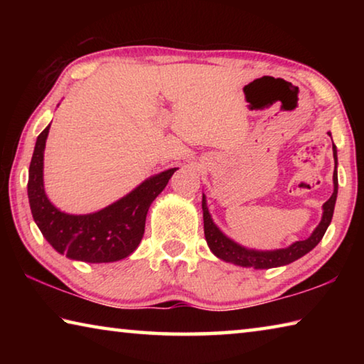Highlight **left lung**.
<instances>
[{
    "label": "left lung",
    "mask_w": 364,
    "mask_h": 364,
    "mask_svg": "<svg viewBox=\"0 0 364 364\" xmlns=\"http://www.w3.org/2000/svg\"><path fill=\"white\" fill-rule=\"evenodd\" d=\"M331 136V133H329ZM332 152H334V175H332V183H334V193L328 200L323 204V217L319 225L313 230V232L308 236L305 241H295L294 244L284 249H274V250H257L249 249L244 245L232 241L226 234L215 225L212 220V215L208 212L207 207V197L202 194V212H204V234L208 249L213 252V255L223 260L226 263L237 264L242 268H254V269H268V268H278L284 267V264L292 263L299 260L300 257L306 255L311 249H315L321 241L326 230L331 225L332 215H334V207L337 200V189H338V180H337V147L332 143Z\"/></svg>",
    "instance_id": "left-lung-1"
}]
</instances>
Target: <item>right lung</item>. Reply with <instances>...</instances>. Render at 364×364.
I'll return each instance as SVG.
<instances>
[{
    "label": "right lung",
    "mask_w": 364,
    "mask_h": 364,
    "mask_svg": "<svg viewBox=\"0 0 364 364\" xmlns=\"http://www.w3.org/2000/svg\"><path fill=\"white\" fill-rule=\"evenodd\" d=\"M51 123L36 138L28 168V204L36 226L53 249L70 260L119 262L132 255L143 239L146 215L178 168L152 175L114 204L85 215L65 213L48 199L43 160Z\"/></svg>",
    "instance_id": "add662e5"
}]
</instances>
